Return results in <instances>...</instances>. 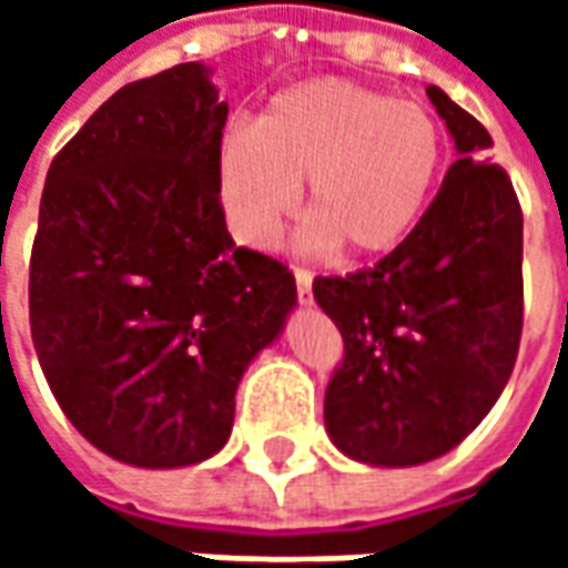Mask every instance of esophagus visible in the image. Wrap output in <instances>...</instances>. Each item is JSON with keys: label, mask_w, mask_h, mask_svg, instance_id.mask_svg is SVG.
<instances>
[{"label": "esophagus", "mask_w": 568, "mask_h": 568, "mask_svg": "<svg viewBox=\"0 0 568 568\" xmlns=\"http://www.w3.org/2000/svg\"><path fill=\"white\" fill-rule=\"evenodd\" d=\"M295 283H297V301L310 304L313 301V273L307 267H295Z\"/></svg>", "instance_id": "34e87169"}]
</instances>
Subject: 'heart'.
I'll return each mask as SVG.
<instances>
[{
  "label": "heart",
  "mask_w": 568,
  "mask_h": 568,
  "mask_svg": "<svg viewBox=\"0 0 568 568\" xmlns=\"http://www.w3.org/2000/svg\"><path fill=\"white\" fill-rule=\"evenodd\" d=\"M444 163L435 115L414 100L341 79L276 93L252 130L219 145V194L236 240L271 248L307 182L304 243L383 255L426 210Z\"/></svg>",
  "instance_id": "obj_1"
}]
</instances>
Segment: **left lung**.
Instances as JSON below:
<instances>
[{
    "label": "left lung",
    "mask_w": 568,
    "mask_h": 568,
    "mask_svg": "<svg viewBox=\"0 0 568 568\" xmlns=\"http://www.w3.org/2000/svg\"><path fill=\"white\" fill-rule=\"evenodd\" d=\"M453 163L423 219L374 267L316 276L344 337L325 428L358 463L419 465L453 450L511 377L524 332V212L475 115L440 91Z\"/></svg>",
    "instance_id": "8db88e82"
}]
</instances>
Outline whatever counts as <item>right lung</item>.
I'll return each instance as SVG.
<instances>
[{
    "mask_svg": "<svg viewBox=\"0 0 568 568\" xmlns=\"http://www.w3.org/2000/svg\"><path fill=\"white\" fill-rule=\"evenodd\" d=\"M224 121L206 69L179 63L112 93L44 179L36 356L69 423L140 468L222 450L243 371L295 307L283 261L227 234Z\"/></svg>",
    "mask_w": 568,
    "mask_h": 568,
    "instance_id": "add662e5",
    "label": "right lung"
}]
</instances>
